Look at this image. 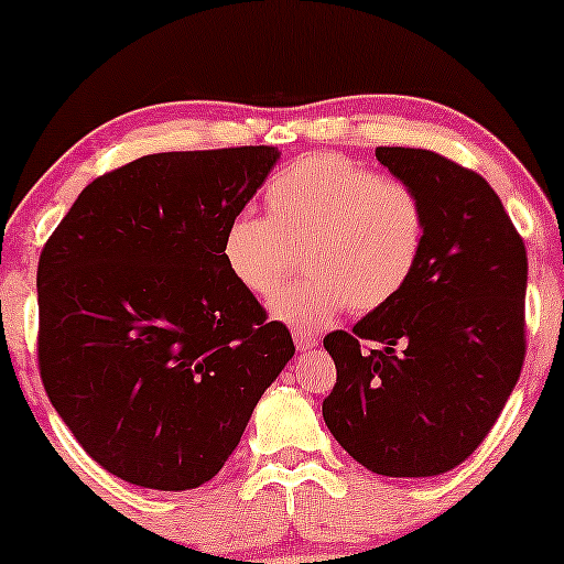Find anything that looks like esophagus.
Returning <instances> with one entry per match:
<instances>
[{
  "label": "esophagus",
  "mask_w": 564,
  "mask_h": 564,
  "mask_svg": "<svg viewBox=\"0 0 564 564\" xmlns=\"http://www.w3.org/2000/svg\"><path fill=\"white\" fill-rule=\"evenodd\" d=\"M295 346L300 351L315 349L318 346V336L311 334V330H295Z\"/></svg>",
  "instance_id": "1"
}]
</instances>
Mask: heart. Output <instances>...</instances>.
<instances>
[{
    "label": "heart",
    "instance_id": "1",
    "mask_svg": "<svg viewBox=\"0 0 564 564\" xmlns=\"http://www.w3.org/2000/svg\"><path fill=\"white\" fill-rule=\"evenodd\" d=\"M269 218L241 213L223 234V261L251 295H269L303 246L305 280L269 303L276 321L328 326L344 307L372 313L411 282L426 243V207L413 187L341 153L297 159L267 184Z\"/></svg>",
    "mask_w": 564,
    "mask_h": 564
}]
</instances>
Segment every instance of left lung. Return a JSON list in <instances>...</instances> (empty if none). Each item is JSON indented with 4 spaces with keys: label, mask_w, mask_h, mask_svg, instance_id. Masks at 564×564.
I'll list each match as a JSON object with an SVG mask.
<instances>
[{
    "label": "left lung",
    "mask_w": 564,
    "mask_h": 564,
    "mask_svg": "<svg viewBox=\"0 0 564 564\" xmlns=\"http://www.w3.org/2000/svg\"><path fill=\"white\" fill-rule=\"evenodd\" d=\"M375 156L421 195L426 243L388 305L323 338L338 375L323 421L372 473L431 477L482 444L519 382L527 249L480 174L426 149Z\"/></svg>",
    "instance_id": "left-lung-1"
}]
</instances>
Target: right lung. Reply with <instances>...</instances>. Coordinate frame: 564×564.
<instances>
[{"label":"right lung","mask_w":564,"mask_h":564,"mask_svg":"<svg viewBox=\"0 0 564 564\" xmlns=\"http://www.w3.org/2000/svg\"><path fill=\"white\" fill-rule=\"evenodd\" d=\"M280 151L135 159L82 189L37 261V361L97 465L153 490L213 480L295 354L230 276L226 226Z\"/></svg>","instance_id":"1"}]
</instances>
